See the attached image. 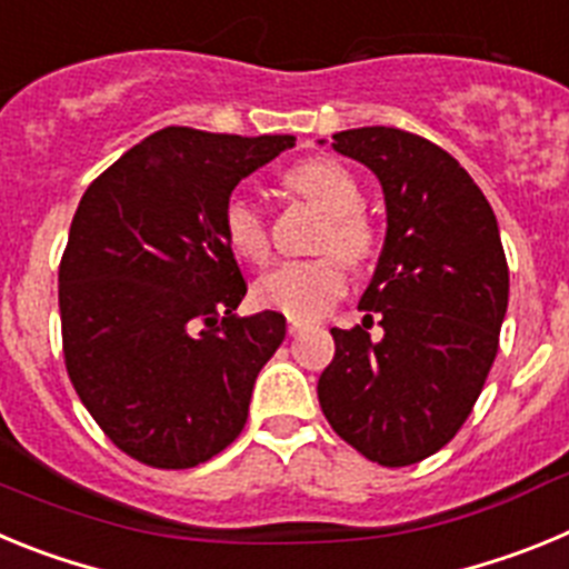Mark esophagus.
Instances as JSON below:
<instances>
[{
    "mask_svg": "<svg viewBox=\"0 0 569 569\" xmlns=\"http://www.w3.org/2000/svg\"><path fill=\"white\" fill-rule=\"evenodd\" d=\"M308 328V321H301V319H290L288 321V333L290 336H296V333H301V330Z\"/></svg>",
    "mask_w": 569,
    "mask_h": 569,
    "instance_id": "esophagus-1",
    "label": "esophagus"
}]
</instances>
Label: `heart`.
<instances>
[{"mask_svg": "<svg viewBox=\"0 0 569 569\" xmlns=\"http://www.w3.org/2000/svg\"><path fill=\"white\" fill-rule=\"evenodd\" d=\"M281 188L308 199L325 210V224L316 236V250H325L316 259L284 261L256 284V299L264 308H273L290 319H319L325 310L345 293V261L361 268L373 259L379 236L370 216L361 210V184L356 176L336 159H308L281 173ZM222 233L239 259L250 264H264L270 256V228L259 204L244 196L228 199L222 210ZM342 259L339 260L338 256Z\"/></svg>", "mask_w": 569, "mask_h": 569, "instance_id": "heart-1", "label": "heart"}]
</instances>
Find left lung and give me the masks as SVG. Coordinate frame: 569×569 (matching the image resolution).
Instances as JSON below:
<instances>
[{"mask_svg": "<svg viewBox=\"0 0 569 569\" xmlns=\"http://www.w3.org/2000/svg\"><path fill=\"white\" fill-rule=\"evenodd\" d=\"M333 148L379 176L387 236L365 321L333 328L336 356L319 405L365 459L407 467L461 430L499 353L510 270L490 202L470 173L425 136L356 128ZM386 330L369 339L372 319Z\"/></svg>", "mask_w": 569, "mask_h": 569, "instance_id": "obj_1", "label": "left lung"}]
</instances>
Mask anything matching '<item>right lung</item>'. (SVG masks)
<instances>
[{"instance_id": "1", "label": "right lung", "mask_w": 569, "mask_h": 569, "mask_svg": "<svg viewBox=\"0 0 569 569\" xmlns=\"http://www.w3.org/2000/svg\"><path fill=\"white\" fill-rule=\"evenodd\" d=\"M293 144V136L164 128L84 190L59 261L64 367L130 459L188 470L222 453L248 421L284 316L233 313L248 281L222 210L244 176Z\"/></svg>"}]
</instances>
